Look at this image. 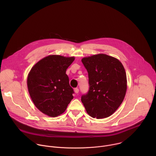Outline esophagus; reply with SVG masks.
Masks as SVG:
<instances>
[{
    "label": "esophagus",
    "mask_w": 156,
    "mask_h": 156,
    "mask_svg": "<svg viewBox=\"0 0 156 156\" xmlns=\"http://www.w3.org/2000/svg\"><path fill=\"white\" fill-rule=\"evenodd\" d=\"M74 91H75V93H76V94H78V93H79V90L78 88H75V90H74Z\"/></svg>",
    "instance_id": "esophagus-1"
}]
</instances>
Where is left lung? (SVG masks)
<instances>
[{
    "mask_svg": "<svg viewBox=\"0 0 156 156\" xmlns=\"http://www.w3.org/2000/svg\"><path fill=\"white\" fill-rule=\"evenodd\" d=\"M88 73L90 90L81 97L86 112L93 118L112 115L122 103L127 89L126 75L121 62L105 54L81 59Z\"/></svg>",
    "mask_w": 156,
    "mask_h": 156,
    "instance_id": "8db88e82",
    "label": "left lung"
}]
</instances>
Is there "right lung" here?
Returning a JSON list of instances; mask_svg holds the SVG:
<instances>
[{
  "mask_svg": "<svg viewBox=\"0 0 156 156\" xmlns=\"http://www.w3.org/2000/svg\"><path fill=\"white\" fill-rule=\"evenodd\" d=\"M74 57L50 55L31 68L27 78L28 90L34 105L51 117L62 114L73 98L66 69Z\"/></svg>",
  "mask_w": 156,
  "mask_h": 156,
  "instance_id": "right-lung-1",
  "label": "right lung"
}]
</instances>
